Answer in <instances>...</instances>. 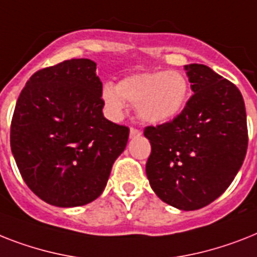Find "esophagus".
Wrapping results in <instances>:
<instances>
[{
  "mask_svg": "<svg viewBox=\"0 0 257 257\" xmlns=\"http://www.w3.org/2000/svg\"><path fill=\"white\" fill-rule=\"evenodd\" d=\"M140 136H141V132H140L139 129L131 128V132H129V137L131 139H136V137H140Z\"/></svg>",
  "mask_w": 257,
  "mask_h": 257,
  "instance_id": "esophagus-1",
  "label": "esophagus"
}]
</instances>
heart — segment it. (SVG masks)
<instances>
[{
  "instance_id": "heart-1",
  "label": "heart",
  "mask_w": 257,
  "mask_h": 257,
  "mask_svg": "<svg viewBox=\"0 0 257 257\" xmlns=\"http://www.w3.org/2000/svg\"><path fill=\"white\" fill-rule=\"evenodd\" d=\"M189 81L179 71H145L101 88L103 101L112 120L121 118L125 101L136 104L140 120L152 125L173 121L183 110L189 99Z\"/></svg>"
}]
</instances>
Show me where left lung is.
<instances>
[{"instance_id":"8db88e82","label":"left lung","mask_w":257,"mask_h":257,"mask_svg":"<svg viewBox=\"0 0 257 257\" xmlns=\"http://www.w3.org/2000/svg\"><path fill=\"white\" fill-rule=\"evenodd\" d=\"M194 95L173 121L145 128L152 145L147 177L157 197L193 211L231 185L247 153L240 91L204 64L185 66Z\"/></svg>"}]
</instances>
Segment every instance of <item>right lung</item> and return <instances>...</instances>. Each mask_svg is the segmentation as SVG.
I'll return each instance as SVG.
<instances>
[{
  "label": "right lung",
  "mask_w": 257,
  "mask_h": 257,
  "mask_svg": "<svg viewBox=\"0 0 257 257\" xmlns=\"http://www.w3.org/2000/svg\"><path fill=\"white\" fill-rule=\"evenodd\" d=\"M103 84L91 59L35 72L17 100L10 147L26 185L46 203L95 201L124 152L129 129L104 117Z\"/></svg>",
  "instance_id": "add662e5"
}]
</instances>
